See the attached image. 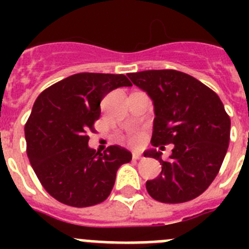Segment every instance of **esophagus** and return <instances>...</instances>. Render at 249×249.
Returning a JSON list of instances; mask_svg holds the SVG:
<instances>
[{"mask_svg": "<svg viewBox=\"0 0 249 249\" xmlns=\"http://www.w3.org/2000/svg\"><path fill=\"white\" fill-rule=\"evenodd\" d=\"M132 157H133V160H141L142 158V155L141 153H138V152H133V155H132Z\"/></svg>", "mask_w": 249, "mask_h": 249, "instance_id": "1", "label": "esophagus"}]
</instances>
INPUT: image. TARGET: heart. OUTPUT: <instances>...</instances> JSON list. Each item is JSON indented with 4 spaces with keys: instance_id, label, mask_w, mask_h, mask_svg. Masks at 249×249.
<instances>
[{
    "instance_id": "1",
    "label": "heart",
    "mask_w": 249,
    "mask_h": 249,
    "mask_svg": "<svg viewBox=\"0 0 249 249\" xmlns=\"http://www.w3.org/2000/svg\"><path fill=\"white\" fill-rule=\"evenodd\" d=\"M143 138V135H142V132H132L131 135L127 137V142L132 146H137V144L141 143V141Z\"/></svg>"
}]
</instances>
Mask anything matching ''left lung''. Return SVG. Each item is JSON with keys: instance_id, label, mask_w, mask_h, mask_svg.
<instances>
[{"instance_id": "8db88e82", "label": "left lung", "mask_w": 249, "mask_h": 249, "mask_svg": "<svg viewBox=\"0 0 249 249\" xmlns=\"http://www.w3.org/2000/svg\"><path fill=\"white\" fill-rule=\"evenodd\" d=\"M155 105L152 146L163 151L175 144L168 160L152 149L162 172L146 182L152 198L162 203H183L210 187L223 163L230 144L231 118L218 94L195 77L176 70H149L128 73Z\"/></svg>"}]
</instances>
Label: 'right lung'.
<instances>
[{
    "mask_svg": "<svg viewBox=\"0 0 249 249\" xmlns=\"http://www.w3.org/2000/svg\"><path fill=\"white\" fill-rule=\"evenodd\" d=\"M132 83L124 74L76 73L50 86L37 97L25 124L27 156L48 195L71 207L107 199L131 152L114 144L103 153L89 147V132L101 116V101Z\"/></svg>",
    "mask_w": 249,
    "mask_h": 249,
    "instance_id": "add662e5",
    "label": "right lung"
}]
</instances>
